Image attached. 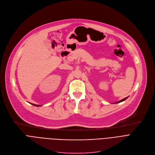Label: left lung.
<instances>
[{
  "label": "left lung",
  "mask_w": 155,
  "mask_h": 155,
  "mask_svg": "<svg viewBox=\"0 0 155 155\" xmlns=\"http://www.w3.org/2000/svg\"><path fill=\"white\" fill-rule=\"evenodd\" d=\"M128 97H126V98H123V99L121 100L120 101H117V102L115 103V104H118V103H120V102H122V101H125L126 99H127V98H128Z\"/></svg>",
  "instance_id": "1"
}]
</instances>
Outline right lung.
<instances>
[{
  "label": "right lung",
  "mask_w": 155,
  "mask_h": 155,
  "mask_svg": "<svg viewBox=\"0 0 155 155\" xmlns=\"http://www.w3.org/2000/svg\"><path fill=\"white\" fill-rule=\"evenodd\" d=\"M33 105H34V106H36V107H40V106H41V105H35V104H32Z\"/></svg>",
  "instance_id": "1"
}]
</instances>
